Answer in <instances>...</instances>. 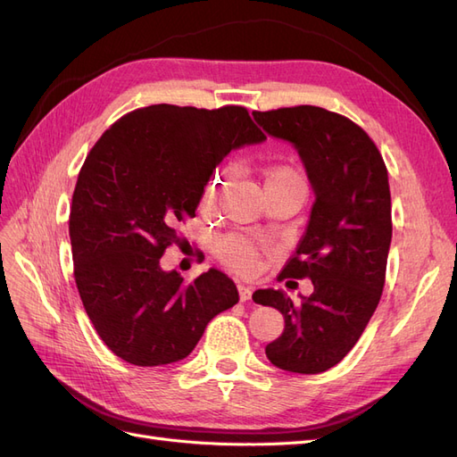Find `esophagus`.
<instances>
[{
  "label": "esophagus",
  "instance_id": "1",
  "mask_svg": "<svg viewBox=\"0 0 457 457\" xmlns=\"http://www.w3.org/2000/svg\"><path fill=\"white\" fill-rule=\"evenodd\" d=\"M238 294H240V301L245 303L252 299V287L250 286H244V284H238Z\"/></svg>",
  "mask_w": 457,
  "mask_h": 457
}]
</instances>
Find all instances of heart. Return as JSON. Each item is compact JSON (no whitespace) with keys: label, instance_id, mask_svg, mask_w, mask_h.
I'll use <instances>...</instances> for the list:
<instances>
[{"label":"heart","instance_id":"obj_1","mask_svg":"<svg viewBox=\"0 0 457 457\" xmlns=\"http://www.w3.org/2000/svg\"><path fill=\"white\" fill-rule=\"evenodd\" d=\"M225 177L220 175L215 181L207 187L205 190V202H212L217 195L220 187H223ZM270 185H305L299 175V171L294 165L287 163H274L265 171V187ZM215 255L217 259L227 265L228 269L237 272H250L255 267L257 252L255 245L242 237H234V234H227V237H220L215 240Z\"/></svg>","mask_w":457,"mask_h":457}]
</instances>
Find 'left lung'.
<instances>
[{
	"mask_svg": "<svg viewBox=\"0 0 457 457\" xmlns=\"http://www.w3.org/2000/svg\"><path fill=\"white\" fill-rule=\"evenodd\" d=\"M253 118L294 145L314 190L305 237L280 272L309 278L314 292L294 303L282 289H257L253 301L286 322L265 353L280 370L320 373L347 356L381 299L393 237L389 175L366 131L341 114L303 104Z\"/></svg>",
	"mask_w": 457,
	"mask_h": 457,
	"instance_id": "1",
	"label": "left lung"
}]
</instances>
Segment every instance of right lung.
I'll return each instance as SVG.
<instances>
[{"label":"right lung","mask_w":457,"mask_h":457,"mask_svg":"<svg viewBox=\"0 0 457 457\" xmlns=\"http://www.w3.org/2000/svg\"><path fill=\"white\" fill-rule=\"evenodd\" d=\"M265 139L244 106L152 104L120 118L91 148L71 210L74 278L96 334L121 361H183L212 318L238 303L225 272L185 284L160 259L228 152Z\"/></svg>","instance_id":"obj_1"}]
</instances>
